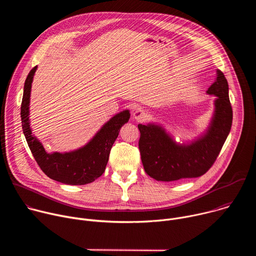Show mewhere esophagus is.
<instances>
[{
	"instance_id": "34e87169",
	"label": "esophagus",
	"mask_w": 256,
	"mask_h": 256,
	"mask_svg": "<svg viewBox=\"0 0 256 256\" xmlns=\"http://www.w3.org/2000/svg\"><path fill=\"white\" fill-rule=\"evenodd\" d=\"M132 116H134V120H144L146 116H147V112H146V110L142 108H136L132 114Z\"/></svg>"
}]
</instances>
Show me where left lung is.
Wrapping results in <instances>:
<instances>
[{"mask_svg": "<svg viewBox=\"0 0 256 256\" xmlns=\"http://www.w3.org/2000/svg\"><path fill=\"white\" fill-rule=\"evenodd\" d=\"M206 93L214 95V112L206 132L188 144H179L159 124H138V149L144 169L158 181L204 175L214 163L230 132L233 120L227 79L220 70Z\"/></svg>", "mask_w": 256, "mask_h": 256, "instance_id": "8db88e82", "label": "left lung"}]
</instances>
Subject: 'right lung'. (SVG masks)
Instances as JSON below:
<instances>
[{
    "label": "right lung",
    "instance_id": "obj_1",
    "mask_svg": "<svg viewBox=\"0 0 256 256\" xmlns=\"http://www.w3.org/2000/svg\"><path fill=\"white\" fill-rule=\"evenodd\" d=\"M36 68L38 66L29 72L25 80L21 103L22 128L30 151L38 166L50 178L68 186L91 184L103 174L120 130L130 120V112L124 110L112 118L82 148L66 153H48L30 128V92Z\"/></svg>",
    "mask_w": 256,
    "mask_h": 256
}]
</instances>
